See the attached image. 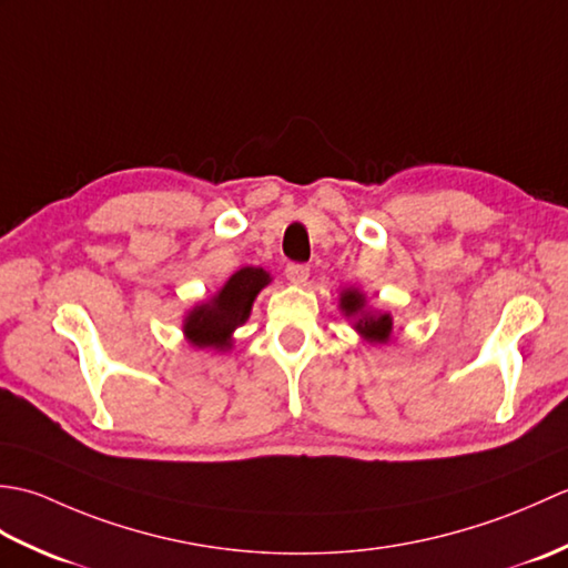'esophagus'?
<instances>
[{"instance_id":"obj_1","label":"esophagus","mask_w":568,"mask_h":568,"mask_svg":"<svg viewBox=\"0 0 568 568\" xmlns=\"http://www.w3.org/2000/svg\"><path fill=\"white\" fill-rule=\"evenodd\" d=\"M285 277L291 283H305L310 277V265L307 263H287L285 265Z\"/></svg>"}]
</instances>
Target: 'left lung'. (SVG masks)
I'll return each mask as SVG.
<instances>
[{
	"instance_id": "left-lung-1",
	"label": "left lung",
	"mask_w": 568,
	"mask_h": 568,
	"mask_svg": "<svg viewBox=\"0 0 568 568\" xmlns=\"http://www.w3.org/2000/svg\"><path fill=\"white\" fill-rule=\"evenodd\" d=\"M342 310L346 315H361L364 312V297H361L356 291H346L342 295ZM356 329L366 336L368 342H388L393 322L390 315H361V320L356 322Z\"/></svg>"
}]
</instances>
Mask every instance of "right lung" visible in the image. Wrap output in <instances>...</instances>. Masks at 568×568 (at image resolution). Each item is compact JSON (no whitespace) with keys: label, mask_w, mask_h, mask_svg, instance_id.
Masks as SVG:
<instances>
[{"label":"right lung","mask_w":568,"mask_h":568,"mask_svg":"<svg viewBox=\"0 0 568 568\" xmlns=\"http://www.w3.org/2000/svg\"><path fill=\"white\" fill-rule=\"evenodd\" d=\"M268 283L271 275L263 268H251L248 265V268L236 271L212 303L190 312L185 322L187 339L195 346H229V334L248 320L253 297Z\"/></svg>","instance_id":"obj_1"}]
</instances>
